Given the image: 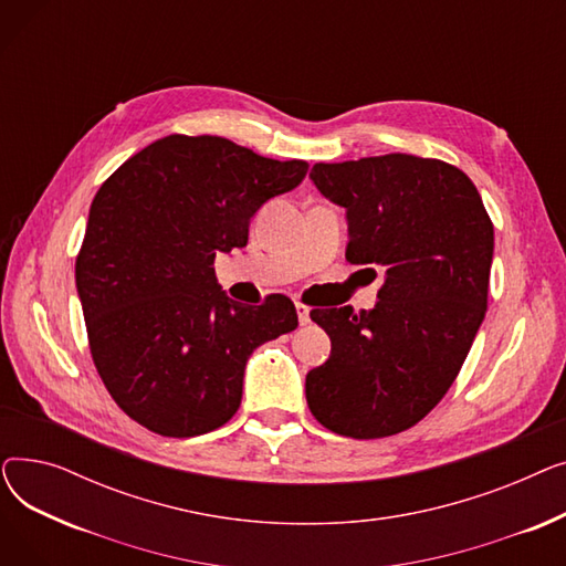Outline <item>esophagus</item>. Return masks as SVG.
Instances as JSON below:
<instances>
[{
    "label": "esophagus",
    "instance_id": "obj_1",
    "mask_svg": "<svg viewBox=\"0 0 566 566\" xmlns=\"http://www.w3.org/2000/svg\"><path fill=\"white\" fill-rule=\"evenodd\" d=\"M295 312H298V321L301 325H307L312 318H310V307L303 305V303H295Z\"/></svg>",
    "mask_w": 566,
    "mask_h": 566
}]
</instances>
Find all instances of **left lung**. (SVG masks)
Instances as JSON below:
<instances>
[{"mask_svg":"<svg viewBox=\"0 0 566 566\" xmlns=\"http://www.w3.org/2000/svg\"><path fill=\"white\" fill-rule=\"evenodd\" d=\"M310 178L346 208V259L378 265L385 277L374 310L310 312L333 348L305 378L307 406L339 436H395L450 390L480 331L493 224L474 184L442 160L316 163Z\"/></svg>","mask_w":566,"mask_h":566,"instance_id":"1","label":"left lung"}]
</instances>
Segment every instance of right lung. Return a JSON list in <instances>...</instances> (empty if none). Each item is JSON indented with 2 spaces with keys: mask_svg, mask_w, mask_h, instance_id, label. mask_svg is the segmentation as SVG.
<instances>
[{
  "mask_svg": "<svg viewBox=\"0 0 566 566\" xmlns=\"http://www.w3.org/2000/svg\"><path fill=\"white\" fill-rule=\"evenodd\" d=\"M307 167L224 137L169 135L96 192L75 261L88 348L112 399L148 431L192 438L227 424L254 348L295 331L286 295L235 303L213 261L245 248L254 213Z\"/></svg>",
  "mask_w": 566,
  "mask_h": 566,
  "instance_id": "add662e5",
  "label": "right lung"
}]
</instances>
